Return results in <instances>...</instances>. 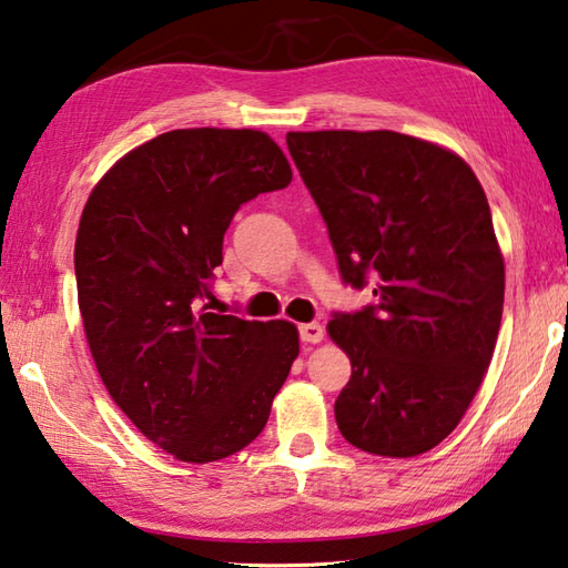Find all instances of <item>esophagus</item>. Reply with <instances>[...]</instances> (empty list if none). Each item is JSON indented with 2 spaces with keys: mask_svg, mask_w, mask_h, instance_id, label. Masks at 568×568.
Listing matches in <instances>:
<instances>
[{
  "mask_svg": "<svg viewBox=\"0 0 568 568\" xmlns=\"http://www.w3.org/2000/svg\"><path fill=\"white\" fill-rule=\"evenodd\" d=\"M298 336H302L304 344H318V341L324 338V326L316 324V321H312V324H302L298 326Z\"/></svg>",
  "mask_w": 568,
  "mask_h": 568,
  "instance_id": "1",
  "label": "esophagus"
}]
</instances>
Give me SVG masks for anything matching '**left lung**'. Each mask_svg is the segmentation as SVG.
<instances>
[{"instance_id": "obj_1", "label": "left lung", "mask_w": 568, "mask_h": 568, "mask_svg": "<svg viewBox=\"0 0 568 568\" xmlns=\"http://www.w3.org/2000/svg\"><path fill=\"white\" fill-rule=\"evenodd\" d=\"M328 227L344 284L376 302L334 314L348 353L341 435L363 453L415 457L450 435L489 368L505 260L485 190L463 158L395 131L286 133Z\"/></svg>"}]
</instances>
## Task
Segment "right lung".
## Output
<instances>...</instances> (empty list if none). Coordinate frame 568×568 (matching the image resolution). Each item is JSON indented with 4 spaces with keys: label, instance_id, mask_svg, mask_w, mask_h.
<instances>
[{
    "label": "right lung",
    "instance_id": "right-lung-1",
    "mask_svg": "<svg viewBox=\"0 0 568 568\" xmlns=\"http://www.w3.org/2000/svg\"><path fill=\"white\" fill-rule=\"evenodd\" d=\"M288 183L266 133L183 128L123 155L83 207L73 264L95 368L138 430L183 463L247 447L298 356L288 321L206 304L234 212Z\"/></svg>",
    "mask_w": 568,
    "mask_h": 568
}]
</instances>
